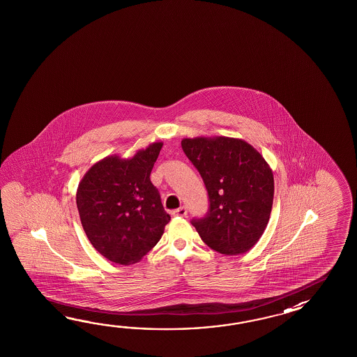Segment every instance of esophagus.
I'll return each instance as SVG.
<instances>
[{"instance_id":"obj_1","label":"esophagus","mask_w":357,"mask_h":357,"mask_svg":"<svg viewBox=\"0 0 357 357\" xmlns=\"http://www.w3.org/2000/svg\"><path fill=\"white\" fill-rule=\"evenodd\" d=\"M186 214H188V211H186L185 206H181L174 212V215H176V217H186Z\"/></svg>"}]
</instances>
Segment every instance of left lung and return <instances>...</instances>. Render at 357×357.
I'll list each match as a JSON object with an SVG mask.
<instances>
[{
	"label": "left lung",
	"instance_id": "left-lung-1",
	"mask_svg": "<svg viewBox=\"0 0 357 357\" xmlns=\"http://www.w3.org/2000/svg\"><path fill=\"white\" fill-rule=\"evenodd\" d=\"M182 149L208 190L211 209L191 223L211 249L238 255L258 243L271 218L273 171L264 157L238 137H185Z\"/></svg>",
	"mask_w": 357,
	"mask_h": 357
}]
</instances>
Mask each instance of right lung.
Returning a JSON list of instances; mask_svg holds the SVG:
<instances>
[{"label": "right lung", "mask_w": 357, "mask_h": 357, "mask_svg": "<svg viewBox=\"0 0 357 357\" xmlns=\"http://www.w3.org/2000/svg\"><path fill=\"white\" fill-rule=\"evenodd\" d=\"M162 145L152 143L129 158L107 155L79 182L76 205L84 232L93 248L116 264L140 261L171 220L151 181Z\"/></svg>", "instance_id": "add662e5"}]
</instances>
